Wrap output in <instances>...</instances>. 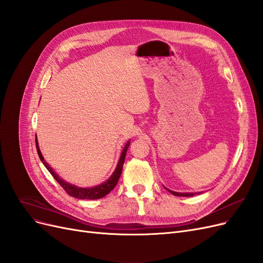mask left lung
I'll list each match as a JSON object with an SVG mask.
<instances>
[{
	"instance_id": "8db88e82",
	"label": "left lung",
	"mask_w": 263,
	"mask_h": 263,
	"mask_svg": "<svg viewBox=\"0 0 263 263\" xmlns=\"http://www.w3.org/2000/svg\"><path fill=\"white\" fill-rule=\"evenodd\" d=\"M168 191L176 196H193V195H195V193H178V192H173V191H170V190H168Z\"/></svg>"
}]
</instances>
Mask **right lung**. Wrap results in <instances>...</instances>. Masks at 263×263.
<instances>
[{
    "label": "right lung",
    "instance_id": "obj_1",
    "mask_svg": "<svg viewBox=\"0 0 263 263\" xmlns=\"http://www.w3.org/2000/svg\"><path fill=\"white\" fill-rule=\"evenodd\" d=\"M129 144H130V141H127V144L125 145V147L123 149L121 158H119V161H118V164L116 166L114 173L112 174V176H110V178L106 182L102 183V184H100L98 186L84 189V187H78L76 185L69 184V183H67V182L63 181L62 179H60L58 177V174L54 173V171L50 168L49 164L45 161V159H44V157L41 153V150H39L37 138H36V149H37L38 156H39V158H41V160L47 168V170L50 172V174L54 178V180L59 183V184L63 187V190H65L69 195L73 196L76 198H80V200H98V198H102V197H104L105 195H107L110 192V191H112L116 186L118 179L122 174L123 164H124V161H125L126 153H127V149H128V147H129Z\"/></svg>",
    "mask_w": 263,
    "mask_h": 263
}]
</instances>
